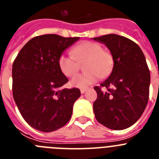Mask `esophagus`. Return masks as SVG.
Listing matches in <instances>:
<instances>
[{"mask_svg": "<svg viewBox=\"0 0 159 159\" xmlns=\"http://www.w3.org/2000/svg\"><path fill=\"white\" fill-rule=\"evenodd\" d=\"M87 90H88V88H81V89H80L81 94H84V93H85V92H87Z\"/></svg>", "mask_w": 159, "mask_h": 159, "instance_id": "obj_1", "label": "esophagus"}]
</instances>
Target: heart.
<instances>
[{"label":"heart","mask_w":159,"mask_h":159,"mask_svg":"<svg viewBox=\"0 0 159 159\" xmlns=\"http://www.w3.org/2000/svg\"><path fill=\"white\" fill-rule=\"evenodd\" d=\"M71 55L62 54L59 57V67L64 75L72 77L80 70V63L85 61V72L75 75L71 85L85 88L100 78L110 75L114 67V58L110 52L103 50L100 43L85 41L71 50Z\"/></svg>","instance_id":"1"}]
</instances>
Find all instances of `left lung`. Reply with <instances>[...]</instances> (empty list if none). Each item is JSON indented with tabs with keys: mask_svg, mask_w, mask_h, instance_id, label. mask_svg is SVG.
<instances>
[{
	"mask_svg": "<svg viewBox=\"0 0 159 159\" xmlns=\"http://www.w3.org/2000/svg\"><path fill=\"white\" fill-rule=\"evenodd\" d=\"M104 43L114 58L110 76L95 87L97 99L93 110L97 121L112 130H123L135 123L149 99L151 75L137 43L124 36L108 34L92 38Z\"/></svg>",
	"mask_w": 159,
	"mask_h": 159,
	"instance_id": "8db88e82",
	"label": "left lung"
}]
</instances>
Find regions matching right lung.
Segmentation results:
<instances>
[{
  "mask_svg": "<svg viewBox=\"0 0 159 159\" xmlns=\"http://www.w3.org/2000/svg\"><path fill=\"white\" fill-rule=\"evenodd\" d=\"M80 37L47 34L32 38L12 64V95L22 117L43 132L61 128L69 121L78 88H62L68 80L59 67V57Z\"/></svg>",
  "mask_w": 159,
  "mask_h": 159,
  "instance_id": "obj_1",
  "label": "right lung"
}]
</instances>
